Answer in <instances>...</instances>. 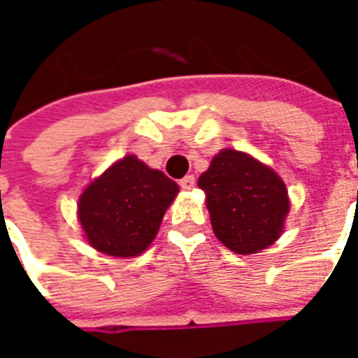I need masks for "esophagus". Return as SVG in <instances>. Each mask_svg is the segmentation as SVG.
Returning a JSON list of instances; mask_svg holds the SVG:
<instances>
[{
  "label": "esophagus",
  "mask_w": 358,
  "mask_h": 358,
  "mask_svg": "<svg viewBox=\"0 0 358 358\" xmlns=\"http://www.w3.org/2000/svg\"><path fill=\"white\" fill-rule=\"evenodd\" d=\"M178 184H180V187H182V189H192V187L195 186V178L192 176V174H187V176H184V178L180 180Z\"/></svg>",
  "instance_id": "34e87169"
}]
</instances>
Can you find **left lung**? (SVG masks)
<instances>
[{
	"label": "left lung",
	"mask_w": 358,
	"mask_h": 358,
	"mask_svg": "<svg viewBox=\"0 0 358 358\" xmlns=\"http://www.w3.org/2000/svg\"><path fill=\"white\" fill-rule=\"evenodd\" d=\"M215 236L240 255H251L280 238L289 210L285 184L248 153L222 149L199 176Z\"/></svg>",
	"instance_id": "8db88e82"
}]
</instances>
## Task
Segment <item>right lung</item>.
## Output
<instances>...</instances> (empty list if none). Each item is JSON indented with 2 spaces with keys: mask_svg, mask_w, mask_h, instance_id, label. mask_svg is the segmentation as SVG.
<instances>
[{
  "mask_svg": "<svg viewBox=\"0 0 358 358\" xmlns=\"http://www.w3.org/2000/svg\"><path fill=\"white\" fill-rule=\"evenodd\" d=\"M176 182L128 155L94 180L78 201L90 245L113 257H136L155 240Z\"/></svg>",
  "mask_w": 358,
  "mask_h": 358,
  "instance_id": "right-lung-1",
  "label": "right lung"
}]
</instances>
